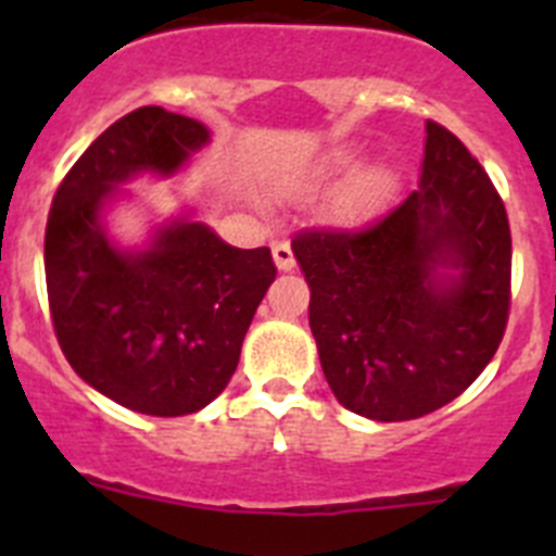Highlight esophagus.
<instances>
[{"label": "esophagus", "instance_id": "esophagus-1", "mask_svg": "<svg viewBox=\"0 0 556 556\" xmlns=\"http://www.w3.org/2000/svg\"><path fill=\"white\" fill-rule=\"evenodd\" d=\"M273 258H275V267L281 269V273H289V269H294V253H292V244H289V242H275L273 244Z\"/></svg>", "mask_w": 556, "mask_h": 556}]
</instances>
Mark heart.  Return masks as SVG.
<instances>
[{
    "label": "heart",
    "instance_id": "obj_1",
    "mask_svg": "<svg viewBox=\"0 0 556 556\" xmlns=\"http://www.w3.org/2000/svg\"><path fill=\"white\" fill-rule=\"evenodd\" d=\"M356 164V150L353 147H339L323 155L312 172V180L317 186H328L342 172ZM392 198V172L384 164H367L356 169L345 184H339L331 200L326 205V217L339 230H362L381 217Z\"/></svg>",
    "mask_w": 556,
    "mask_h": 556
}]
</instances>
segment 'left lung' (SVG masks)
<instances>
[{
    "instance_id": "1",
    "label": "left lung",
    "mask_w": 556,
    "mask_h": 556,
    "mask_svg": "<svg viewBox=\"0 0 556 556\" xmlns=\"http://www.w3.org/2000/svg\"><path fill=\"white\" fill-rule=\"evenodd\" d=\"M292 253L312 289L326 381L345 409L415 420L473 384L509 317L507 211L468 147L426 122L420 186L365 230H308Z\"/></svg>"
}]
</instances>
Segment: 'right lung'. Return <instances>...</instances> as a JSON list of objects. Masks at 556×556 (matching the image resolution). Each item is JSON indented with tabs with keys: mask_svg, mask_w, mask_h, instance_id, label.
<instances>
[{
	"mask_svg": "<svg viewBox=\"0 0 556 556\" xmlns=\"http://www.w3.org/2000/svg\"><path fill=\"white\" fill-rule=\"evenodd\" d=\"M211 141L203 122L147 105L83 152L47 219L43 267L63 356L86 384L141 415L180 417L228 387L275 281L269 248L223 242L189 214L122 248L105 214L139 175L172 178Z\"/></svg>",
	"mask_w": 556,
	"mask_h": 556,
	"instance_id": "add662e5",
	"label": "right lung"
}]
</instances>
